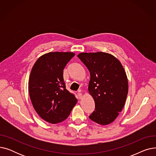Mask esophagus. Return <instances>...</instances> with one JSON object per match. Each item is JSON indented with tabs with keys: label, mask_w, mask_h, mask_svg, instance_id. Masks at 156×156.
Masks as SVG:
<instances>
[{
	"label": "esophagus",
	"mask_w": 156,
	"mask_h": 156,
	"mask_svg": "<svg viewBox=\"0 0 156 156\" xmlns=\"http://www.w3.org/2000/svg\"><path fill=\"white\" fill-rule=\"evenodd\" d=\"M82 97H83L82 94L80 93V92H78V97L79 99H81V98H82Z\"/></svg>",
	"instance_id": "34e87169"
}]
</instances>
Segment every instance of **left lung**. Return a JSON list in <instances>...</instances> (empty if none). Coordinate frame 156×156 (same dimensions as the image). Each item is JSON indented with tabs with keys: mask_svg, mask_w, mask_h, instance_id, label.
<instances>
[{
	"mask_svg": "<svg viewBox=\"0 0 156 156\" xmlns=\"http://www.w3.org/2000/svg\"><path fill=\"white\" fill-rule=\"evenodd\" d=\"M78 57L90 74L88 93L95 108L89 118L101 125H109L126 102L128 81L125 70L116 57L106 52H81Z\"/></svg>",
	"mask_w": 156,
	"mask_h": 156,
	"instance_id": "8db88e82",
	"label": "left lung"
}]
</instances>
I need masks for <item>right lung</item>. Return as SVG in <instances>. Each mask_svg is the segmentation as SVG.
<instances>
[{
    "instance_id": "right-lung-1",
    "label": "right lung",
    "mask_w": 156,
    "mask_h": 156,
    "mask_svg": "<svg viewBox=\"0 0 156 156\" xmlns=\"http://www.w3.org/2000/svg\"><path fill=\"white\" fill-rule=\"evenodd\" d=\"M75 55L71 52H51L41 55L33 66L28 89L34 108L39 116L52 124L64 121L77 103L66 88L63 69Z\"/></svg>"
}]
</instances>
